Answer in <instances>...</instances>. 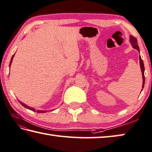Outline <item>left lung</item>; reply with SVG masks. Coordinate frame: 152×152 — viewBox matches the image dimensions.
Returning a JSON list of instances; mask_svg holds the SVG:
<instances>
[{
    "label": "left lung",
    "mask_w": 152,
    "mask_h": 152,
    "mask_svg": "<svg viewBox=\"0 0 152 152\" xmlns=\"http://www.w3.org/2000/svg\"><path fill=\"white\" fill-rule=\"evenodd\" d=\"M130 38V40L131 44L133 46V47L136 49L137 50H138L140 52V48H139V46L138 45H137V39L133 36H130L129 37ZM140 67H141V70H142V76H143V85H142V88H143L144 87V84H145V76H144V65H143V62L142 59L141 58V56H140Z\"/></svg>",
    "instance_id": "obj_1"
}]
</instances>
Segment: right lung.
Listing matches in <instances>:
<instances>
[{
    "label": "right lung",
    "instance_id": "add662e5",
    "mask_svg": "<svg viewBox=\"0 0 152 152\" xmlns=\"http://www.w3.org/2000/svg\"><path fill=\"white\" fill-rule=\"evenodd\" d=\"M14 55H15V54H14ZM14 55L12 56V58H11V60H10V65H9V66H10L11 63H12V58H13V57H14ZM19 102L20 103V104H21V105H23V106L24 107H26V108H28V109H29V110H32V111H33V112H34V111H35V110H34V108H32V107H30L29 106H27L26 105H25L24 104H23V102H20V101H19ZM37 112H38V113H45V112H46V111H42V110H37Z\"/></svg>",
    "mask_w": 152,
    "mask_h": 152
}]
</instances>
